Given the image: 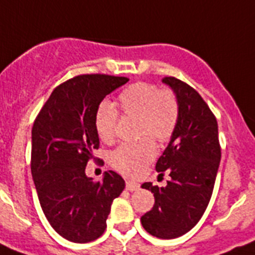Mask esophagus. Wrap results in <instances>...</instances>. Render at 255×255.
Here are the masks:
<instances>
[{"mask_svg": "<svg viewBox=\"0 0 255 255\" xmlns=\"http://www.w3.org/2000/svg\"><path fill=\"white\" fill-rule=\"evenodd\" d=\"M126 189H127L128 191H137V190L140 189V185L137 182H133V181H127V182H126Z\"/></svg>", "mask_w": 255, "mask_h": 255, "instance_id": "esophagus-1", "label": "esophagus"}]
</instances>
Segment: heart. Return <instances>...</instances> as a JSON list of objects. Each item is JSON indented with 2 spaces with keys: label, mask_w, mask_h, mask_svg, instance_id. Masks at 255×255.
<instances>
[{
  "label": "heart",
  "mask_w": 255,
  "mask_h": 255,
  "mask_svg": "<svg viewBox=\"0 0 255 255\" xmlns=\"http://www.w3.org/2000/svg\"><path fill=\"white\" fill-rule=\"evenodd\" d=\"M123 114L137 118V133L149 136L156 142H167L173 136L178 119L180 104L173 91L159 90L156 85L137 82L122 91L118 97ZM118 112L109 101H101L95 113V128L104 142H112L117 134ZM156 155L150 138L125 143L110 154V164L128 177L141 174Z\"/></svg>",
  "instance_id": "heart-1"
}]
</instances>
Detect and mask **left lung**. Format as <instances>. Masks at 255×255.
<instances>
[{"label":"left lung","instance_id":"1","mask_svg":"<svg viewBox=\"0 0 255 255\" xmlns=\"http://www.w3.org/2000/svg\"><path fill=\"white\" fill-rule=\"evenodd\" d=\"M180 104V119L155 169L167 170L170 180L158 187H141L154 194L155 204L141 217L143 229L159 239L180 238L200 221L212 198L221 161L217 119L203 97L174 77L163 78Z\"/></svg>","mask_w":255,"mask_h":255}]
</instances>
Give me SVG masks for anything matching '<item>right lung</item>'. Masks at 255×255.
Listing matches in <instances>:
<instances>
[{
  "label": "right lung",
  "mask_w": 255,
  "mask_h": 255,
  "mask_svg": "<svg viewBox=\"0 0 255 255\" xmlns=\"http://www.w3.org/2000/svg\"><path fill=\"white\" fill-rule=\"evenodd\" d=\"M129 81L108 74H82L57 86L32 128L30 169L39 204L52 229L66 240L88 243L106 229L112 203L125 190L113 170L95 182L86 176L100 141L95 113L106 95Z\"/></svg>",
  "instance_id": "obj_1"
}]
</instances>
